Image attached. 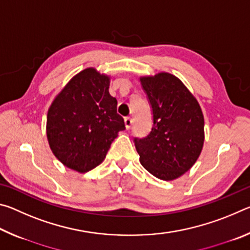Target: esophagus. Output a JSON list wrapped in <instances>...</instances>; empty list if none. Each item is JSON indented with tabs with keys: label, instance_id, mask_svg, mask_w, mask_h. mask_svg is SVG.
<instances>
[{
	"label": "esophagus",
	"instance_id": "obj_1",
	"mask_svg": "<svg viewBox=\"0 0 250 250\" xmlns=\"http://www.w3.org/2000/svg\"><path fill=\"white\" fill-rule=\"evenodd\" d=\"M125 129H130L131 125H132V119L130 117L125 118Z\"/></svg>",
	"mask_w": 250,
	"mask_h": 250
}]
</instances>
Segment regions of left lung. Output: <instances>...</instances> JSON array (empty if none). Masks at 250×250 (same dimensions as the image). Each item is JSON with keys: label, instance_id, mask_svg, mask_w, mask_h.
Listing matches in <instances>:
<instances>
[{"label": "left lung", "instance_id": "obj_1", "mask_svg": "<svg viewBox=\"0 0 250 250\" xmlns=\"http://www.w3.org/2000/svg\"><path fill=\"white\" fill-rule=\"evenodd\" d=\"M153 111V126L145 139H134L140 163L152 175L173 181L191 168L205 140L204 116L188 87L166 71L141 76Z\"/></svg>", "mask_w": 250, "mask_h": 250}]
</instances>
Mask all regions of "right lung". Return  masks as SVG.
Wrapping results in <instances>:
<instances>
[{"label":"right lung","instance_id":"right-lung-1","mask_svg":"<svg viewBox=\"0 0 250 250\" xmlns=\"http://www.w3.org/2000/svg\"><path fill=\"white\" fill-rule=\"evenodd\" d=\"M111 76L94 67L79 71L49 105L46 135L66 167L86 173L103 163L112 141L125 130L117 99L109 94Z\"/></svg>","mask_w":250,"mask_h":250}]
</instances>
